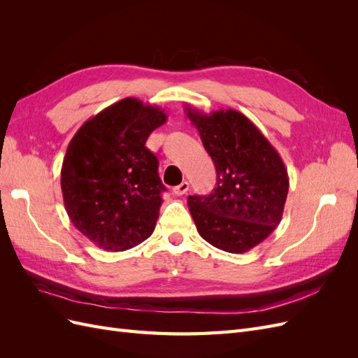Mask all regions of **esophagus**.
Segmentation results:
<instances>
[{"instance_id": "esophagus-1", "label": "esophagus", "mask_w": 358, "mask_h": 358, "mask_svg": "<svg viewBox=\"0 0 358 358\" xmlns=\"http://www.w3.org/2000/svg\"><path fill=\"white\" fill-rule=\"evenodd\" d=\"M188 189H189V183H188L187 180H183V182L180 183V185L173 188V194H175V196L179 197V196H183V194H187Z\"/></svg>"}]
</instances>
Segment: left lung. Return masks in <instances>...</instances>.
<instances>
[{
    "mask_svg": "<svg viewBox=\"0 0 358 358\" xmlns=\"http://www.w3.org/2000/svg\"><path fill=\"white\" fill-rule=\"evenodd\" d=\"M216 169L210 196H189L200 236L225 252L243 254L282 220L289 179L282 158L263 133L237 110L203 113L185 106Z\"/></svg>",
    "mask_w": 358,
    "mask_h": 358,
    "instance_id": "obj_1",
    "label": "left lung"
}]
</instances>
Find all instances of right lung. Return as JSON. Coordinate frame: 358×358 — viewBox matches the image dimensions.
<instances>
[{"instance_id":"1","label":"right lung","mask_w":358,"mask_h":358,"mask_svg":"<svg viewBox=\"0 0 358 358\" xmlns=\"http://www.w3.org/2000/svg\"><path fill=\"white\" fill-rule=\"evenodd\" d=\"M166 121L161 107L128 96L90 117L69 143L64 206L76 229L104 251H127L155 230L166 187L145 145Z\"/></svg>"}]
</instances>
